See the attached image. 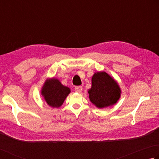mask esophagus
Returning a JSON list of instances; mask_svg holds the SVG:
<instances>
[{
    "label": "esophagus",
    "mask_w": 159,
    "mask_h": 159,
    "mask_svg": "<svg viewBox=\"0 0 159 159\" xmlns=\"http://www.w3.org/2000/svg\"><path fill=\"white\" fill-rule=\"evenodd\" d=\"M82 89H83V88L81 86H76V87H75V91L76 92H79V93H80V92L82 91Z\"/></svg>",
    "instance_id": "obj_1"
}]
</instances>
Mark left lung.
I'll use <instances>...</instances> for the list:
<instances>
[{"label": "left lung", "instance_id": "1", "mask_svg": "<svg viewBox=\"0 0 159 159\" xmlns=\"http://www.w3.org/2000/svg\"><path fill=\"white\" fill-rule=\"evenodd\" d=\"M91 102L98 108L113 105L120 99L121 90L117 83L106 72H97L92 78V88L89 89Z\"/></svg>", "mask_w": 159, "mask_h": 159}]
</instances>
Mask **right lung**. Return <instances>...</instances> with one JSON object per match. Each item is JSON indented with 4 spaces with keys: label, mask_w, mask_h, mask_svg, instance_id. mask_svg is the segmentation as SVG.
I'll use <instances>...</instances> for the list:
<instances>
[{
    "label": "right lung",
    "mask_w": 159,
    "mask_h": 159,
    "mask_svg": "<svg viewBox=\"0 0 159 159\" xmlns=\"http://www.w3.org/2000/svg\"><path fill=\"white\" fill-rule=\"evenodd\" d=\"M70 92V89L62 85L56 79L46 80L42 89V94L45 101L53 108H58L62 106Z\"/></svg>",
    "instance_id": "1"
}]
</instances>
